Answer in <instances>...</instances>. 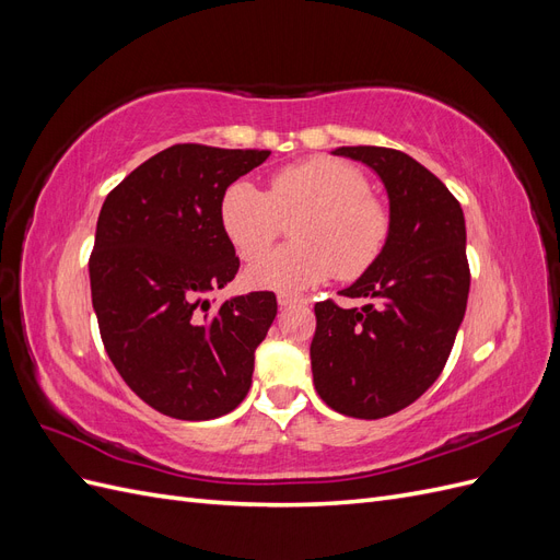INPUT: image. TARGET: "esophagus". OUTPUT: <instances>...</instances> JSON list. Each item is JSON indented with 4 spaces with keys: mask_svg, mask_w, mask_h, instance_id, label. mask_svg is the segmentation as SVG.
I'll return each mask as SVG.
<instances>
[{
    "mask_svg": "<svg viewBox=\"0 0 560 560\" xmlns=\"http://www.w3.org/2000/svg\"><path fill=\"white\" fill-rule=\"evenodd\" d=\"M299 303H306V299L294 296V294H278V306L280 308H290V306H299Z\"/></svg>",
    "mask_w": 560,
    "mask_h": 560,
    "instance_id": "esophagus-1",
    "label": "esophagus"
}]
</instances>
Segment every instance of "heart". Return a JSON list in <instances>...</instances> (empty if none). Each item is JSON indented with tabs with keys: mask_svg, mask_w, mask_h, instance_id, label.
Returning a JSON list of instances; mask_svg holds the SVG:
<instances>
[{
	"mask_svg": "<svg viewBox=\"0 0 560 560\" xmlns=\"http://www.w3.org/2000/svg\"><path fill=\"white\" fill-rule=\"evenodd\" d=\"M303 211L295 225L299 244L254 261L247 282L261 290L301 292L338 273L354 278L378 259L389 233V217L369 196L358 167L315 156L282 167L261 191L235 179L219 200V224L243 259H256L279 232V217Z\"/></svg>",
	"mask_w": 560,
	"mask_h": 560,
	"instance_id": "b5f03b06",
	"label": "heart"
}]
</instances>
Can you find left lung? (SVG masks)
<instances>
[{"label": "left lung", "mask_w": 560, "mask_h": 560, "mask_svg": "<svg viewBox=\"0 0 560 560\" xmlns=\"http://www.w3.org/2000/svg\"><path fill=\"white\" fill-rule=\"evenodd\" d=\"M331 154L376 173L389 233L378 259L341 290L369 299L366 306L315 303L313 383L334 411L376 420L416 401L448 360L469 294L465 214L444 182L404 151L338 147Z\"/></svg>", "instance_id": "obj_1"}]
</instances>
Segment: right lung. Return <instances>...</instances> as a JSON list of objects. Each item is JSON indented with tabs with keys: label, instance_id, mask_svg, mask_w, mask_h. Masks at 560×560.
<instances>
[{
	"label": "right lung",
	"instance_id": "obj_1",
	"mask_svg": "<svg viewBox=\"0 0 560 560\" xmlns=\"http://www.w3.org/2000/svg\"><path fill=\"white\" fill-rule=\"evenodd\" d=\"M270 151L175 144L116 186L89 261L100 336L116 371L151 409L179 420L231 413L252 385L254 350L273 325V292H210L238 273L219 224L226 186Z\"/></svg>",
	"mask_w": 560,
	"mask_h": 560
}]
</instances>
